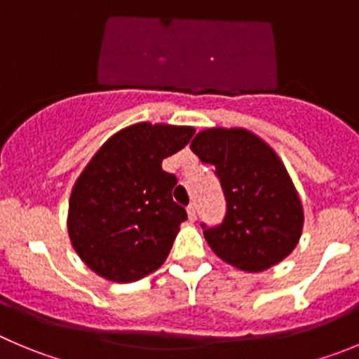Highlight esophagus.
I'll return each instance as SVG.
<instances>
[{"instance_id":"esophagus-1","label":"esophagus","mask_w":359,"mask_h":359,"mask_svg":"<svg viewBox=\"0 0 359 359\" xmlns=\"http://www.w3.org/2000/svg\"><path fill=\"white\" fill-rule=\"evenodd\" d=\"M187 216H189L191 221L196 219V205H195V203H191V205L187 207Z\"/></svg>"}]
</instances>
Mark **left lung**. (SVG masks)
<instances>
[{"mask_svg":"<svg viewBox=\"0 0 359 359\" xmlns=\"http://www.w3.org/2000/svg\"><path fill=\"white\" fill-rule=\"evenodd\" d=\"M191 149L214 166L225 193L219 225L202 223L203 236L219 259L243 271H264L296 248L303 207L276 154L246 129H207Z\"/></svg>","mask_w":359,"mask_h":359,"instance_id":"left-lung-1","label":"left lung"}]
</instances>
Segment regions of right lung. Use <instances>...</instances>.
I'll use <instances>...</instances> for the list:
<instances>
[{"label":"right lung","instance_id":"add662e5","mask_svg":"<svg viewBox=\"0 0 359 359\" xmlns=\"http://www.w3.org/2000/svg\"><path fill=\"white\" fill-rule=\"evenodd\" d=\"M193 134L191 127L130 126L104 143L76 180L69 236L99 276L129 283L166 260L187 212L172 198L177 177L161 163Z\"/></svg>","mask_w":359,"mask_h":359}]
</instances>
